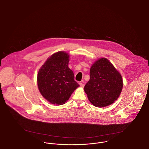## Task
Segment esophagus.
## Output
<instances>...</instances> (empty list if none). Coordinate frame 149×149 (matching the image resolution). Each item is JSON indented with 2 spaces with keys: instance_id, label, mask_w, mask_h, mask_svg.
Masks as SVG:
<instances>
[{
  "instance_id": "34e87169",
  "label": "esophagus",
  "mask_w": 149,
  "mask_h": 149,
  "mask_svg": "<svg viewBox=\"0 0 149 149\" xmlns=\"http://www.w3.org/2000/svg\"><path fill=\"white\" fill-rule=\"evenodd\" d=\"M79 84V85H80L81 87H84V84L83 83V82H80Z\"/></svg>"
}]
</instances>
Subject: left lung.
<instances>
[{
    "label": "left lung",
    "mask_w": 149,
    "mask_h": 149,
    "mask_svg": "<svg viewBox=\"0 0 149 149\" xmlns=\"http://www.w3.org/2000/svg\"><path fill=\"white\" fill-rule=\"evenodd\" d=\"M122 87L123 81L120 72L109 60L102 58L93 64L90 79L84 89L94 106L104 107L117 99Z\"/></svg>",
    "instance_id": "8db88e82"
}]
</instances>
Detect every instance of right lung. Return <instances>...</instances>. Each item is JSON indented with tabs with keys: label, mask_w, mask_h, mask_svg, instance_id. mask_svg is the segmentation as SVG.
<instances>
[{
	"label": "right lung",
	"mask_w": 149,
	"mask_h": 149,
	"mask_svg": "<svg viewBox=\"0 0 149 149\" xmlns=\"http://www.w3.org/2000/svg\"><path fill=\"white\" fill-rule=\"evenodd\" d=\"M69 55L63 51L53 54L39 70L37 84L43 97L52 104L61 105L79 85L68 67Z\"/></svg>",
	"instance_id": "add662e5"
}]
</instances>
